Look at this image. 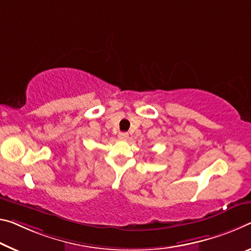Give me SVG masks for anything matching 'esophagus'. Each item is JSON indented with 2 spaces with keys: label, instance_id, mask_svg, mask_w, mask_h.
I'll return each instance as SVG.
<instances>
[{
  "label": "esophagus",
  "instance_id": "1",
  "mask_svg": "<svg viewBox=\"0 0 251 251\" xmlns=\"http://www.w3.org/2000/svg\"><path fill=\"white\" fill-rule=\"evenodd\" d=\"M118 137H119V140H127V138H128V134L125 132H121L118 134Z\"/></svg>",
  "mask_w": 251,
  "mask_h": 251
}]
</instances>
